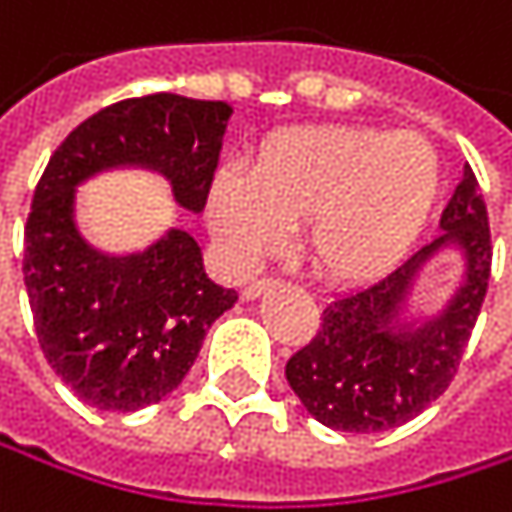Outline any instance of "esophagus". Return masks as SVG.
Segmentation results:
<instances>
[{"label": "esophagus", "instance_id": "34e87169", "mask_svg": "<svg viewBox=\"0 0 512 512\" xmlns=\"http://www.w3.org/2000/svg\"><path fill=\"white\" fill-rule=\"evenodd\" d=\"M270 288H276V282L273 279H258V282H251L245 291H242V300H258L261 294H267Z\"/></svg>", "mask_w": 512, "mask_h": 512}]
</instances>
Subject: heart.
Here are the masks:
<instances>
[{
  "label": "heart",
  "instance_id": "heart-1",
  "mask_svg": "<svg viewBox=\"0 0 512 512\" xmlns=\"http://www.w3.org/2000/svg\"><path fill=\"white\" fill-rule=\"evenodd\" d=\"M441 194V158L414 131L300 125L270 134L248 173L218 167L206 218L227 258L251 270L306 224L318 276L357 288L396 270L423 236Z\"/></svg>",
  "mask_w": 512,
  "mask_h": 512
}]
</instances>
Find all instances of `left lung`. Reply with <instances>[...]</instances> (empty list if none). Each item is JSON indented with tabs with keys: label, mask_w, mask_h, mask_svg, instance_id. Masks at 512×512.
<instances>
[{
	"label": "left lung",
	"mask_w": 512,
	"mask_h": 512,
	"mask_svg": "<svg viewBox=\"0 0 512 512\" xmlns=\"http://www.w3.org/2000/svg\"><path fill=\"white\" fill-rule=\"evenodd\" d=\"M441 230L381 282L336 297L318 336L288 360L285 378L318 423L357 435L384 432L423 414L450 387L492 267L489 215L471 167L441 215ZM444 250L463 258V279L438 316L414 319L407 306L413 285Z\"/></svg>",
	"instance_id": "obj_1"
}]
</instances>
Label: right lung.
<instances>
[{
  "mask_svg": "<svg viewBox=\"0 0 512 512\" xmlns=\"http://www.w3.org/2000/svg\"><path fill=\"white\" fill-rule=\"evenodd\" d=\"M233 107L173 92L116 101L80 122L50 155L26 221L23 282L35 336L56 375L98 411H140L173 393L206 330L236 303L215 285L188 230L143 251L107 254L77 224V188L137 167L167 179L173 200L203 212Z\"/></svg>",
  "mask_w": 512,
  "mask_h": 512,
  "instance_id": "add662e5",
  "label": "right lung"
}]
</instances>
